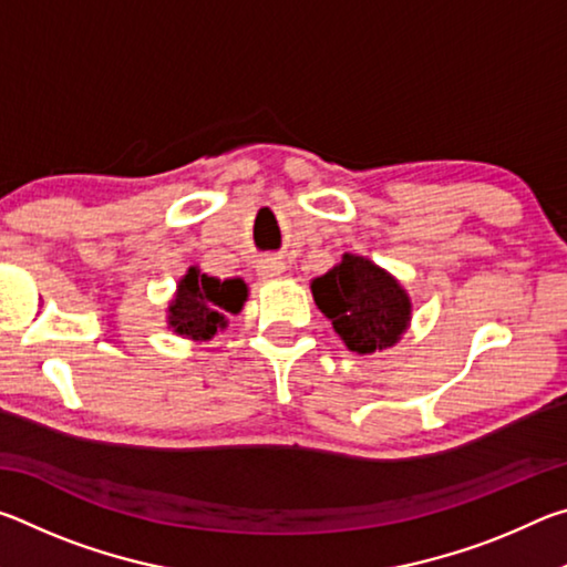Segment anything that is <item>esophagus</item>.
Instances as JSON below:
<instances>
[{"mask_svg":"<svg viewBox=\"0 0 567 567\" xmlns=\"http://www.w3.org/2000/svg\"><path fill=\"white\" fill-rule=\"evenodd\" d=\"M260 272L265 280H277V277H282L285 272V262L282 260H275V257H267V260L260 262Z\"/></svg>","mask_w":567,"mask_h":567,"instance_id":"esophagus-1","label":"esophagus"}]
</instances>
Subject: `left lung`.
Masks as SVG:
<instances>
[{"instance_id": "8db88e82", "label": "left lung", "mask_w": 567, "mask_h": 567, "mask_svg": "<svg viewBox=\"0 0 567 567\" xmlns=\"http://www.w3.org/2000/svg\"><path fill=\"white\" fill-rule=\"evenodd\" d=\"M310 290L344 348L358 354L395 348L410 328L408 290L370 257L344 252L332 270L315 277Z\"/></svg>"}]
</instances>
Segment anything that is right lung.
<instances>
[{
	"label": "right lung",
	"mask_w": 567,
	"mask_h": 567,
	"mask_svg": "<svg viewBox=\"0 0 567 567\" xmlns=\"http://www.w3.org/2000/svg\"><path fill=\"white\" fill-rule=\"evenodd\" d=\"M247 285L239 277L219 280L197 265L177 280V290L167 305V328L192 342H209L229 324V315L243 312Z\"/></svg>",
	"instance_id": "1"
}]
</instances>
